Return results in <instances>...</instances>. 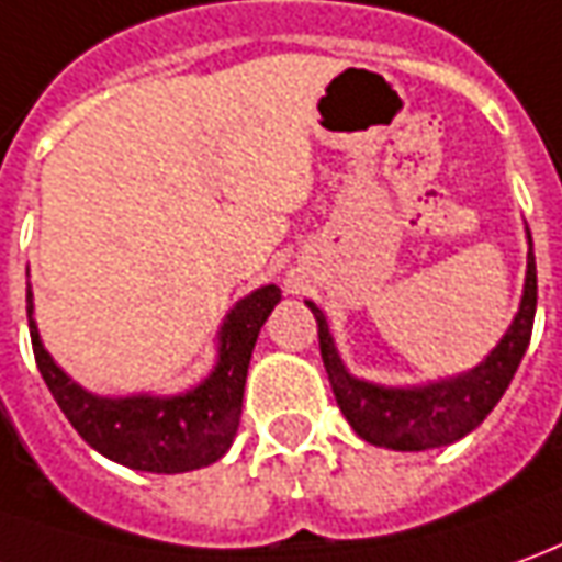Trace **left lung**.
I'll return each mask as SVG.
<instances>
[{"label": "left lung", "instance_id": "left-lung-1", "mask_svg": "<svg viewBox=\"0 0 562 562\" xmlns=\"http://www.w3.org/2000/svg\"><path fill=\"white\" fill-rule=\"evenodd\" d=\"M526 241H529V254H526L520 308L493 351L477 367H471L459 376L437 379L425 385H379V382L351 376L339 348L333 342L327 315L315 303H305L318 321L321 358L327 367L336 404L348 425L355 428V435L385 450H435V447H447L471 435L493 413V406L502 401V394L524 361L529 336H532V321H536L539 284H536V254H532L529 229H526Z\"/></svg>", "mask_w": 562, "mask_h": 562}]
</instances>
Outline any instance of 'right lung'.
<instances>
[{"mask_svg": "<svg viewBox=\"0 0 562 562\" xmlns=\"http://www.w3.org/2000/svg\"><path fill=\"white\" fill-rule=\"evenodd\" d=\"M281 288L266 284L232 305L216 333V363L199 385L180 394H94L81 389L42 346L26 284V318L38 373L88 447L119 465L149 474H183L223 459L241 422L244 382L257 336Z\"/></svg>", "mask_w": 562, "mask_h": 562, "instance_id": "1", "label": "right lung"}]
</instances>
